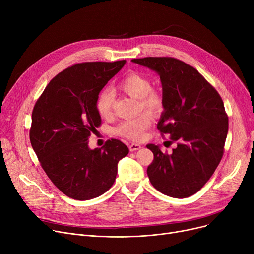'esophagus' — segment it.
Here are the masks:
<instances>
[{
  "instance_id": "obj_1",
  "label": "esophagus",
  "mask_w": 254,
  "mask_h": 254,
  "mask_svg": "<svg viewBox=\"0 0 254 254\" xmlns=\"http://www.w3.org/2000/svg\"><path fill=\"white\" fill-rule=\"evenodd\" d=\"M142 147V146L140 144H136V143H132L128 146L129 148V151H136V150H139L140 148Z\"/></svg>"
}]
</instances>
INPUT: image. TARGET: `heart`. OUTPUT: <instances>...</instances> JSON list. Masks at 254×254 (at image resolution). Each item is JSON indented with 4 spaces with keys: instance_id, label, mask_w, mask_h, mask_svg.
<instances>
[{
    "instance_id": "b5f03b06",
    "label": "heart",
    "mask_w": 254,
    "mask_h": 254,
    "mask_svg": "<svg viewBox=\"0 0 254 254\" xmlns=\"http://www.w3.org/2000/svg\"><path fill=\"white\" fill-rule=\"evenodd\" d=\"M118 87L128 96L139 99L140 109L159 113L164 109V96L161 90L152 87L151 80L143 74L132 72L127 74ZM114 93L110 89H102L96 99V109L101 117L109 118L113 113ZM152 125V117L148 112H143L120 123L115 128V134L128 140L140 142L145 139L146 130Z\"/></svg>"
}]
</instances>
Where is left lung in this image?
Listing matches in <instances>:
<instances>
[{
    "instance_id": "1",
    "label": "left lung",
    "mask_w": 254,
    "mask_h": 254,
    "mask_svg": "<svg viewBox=\"0 0 254 254\" xmlns=\"http://www.w3.org/2000/svg\"><path fill=\"white\" fill-rule=\"evenodd\" d=\"M161 77L165 111L157 129L177 142L171 154L148 144L153 161L147 175L154 188L184 198L197 192L218 167L229 130V117L217 90L184 62L170 57L131 60Z\"/></svg>"
}]
</instances>
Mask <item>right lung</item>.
<instances>
[{"label": "right lung", "mask_w": 254, "mask_h": 254, "mask_svg": "<svg viewBox=\"0 0 254 254\" xmlns=\"http://www.w3.org/2000/svg\"><path fill=\"white\" fill-rule=\"evenodd\" d=\"M126 61L80 63L59 73L37 100L30 140L40 165L57 188L78 201L95 198L113 185L117 164L128 153L122 141L89 149L91 132L101 126L98 93Z\"/></svg>", "instance_id": "right-lung-1"}]
</instances>
